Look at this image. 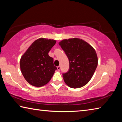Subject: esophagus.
<instances>
[{"mask_svg":"<svg viewBox=\"0 0 122 122\" xmlns=\"http://www.w3.org/2000/svg\"><path fill=\"white\" fill-rule=\"evenodd\" d=\"M57 70H58V71H60V69H61V67L60 66H57Z\"/></svg>","mask_w":122,"mask_h":122,"instance_id":"esophagus-1","label":"esophagus"}]
</instances>
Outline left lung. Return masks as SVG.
I'll return each instance as SVG.
<instances>
[{
	"label": "left lung",
	"mask_w": 122,
	"mask_h": 122,
	"mask_svg": "<svg viewBox=\"0 0 122 122\" xmlns=\"http://www.w3.org/2000/svg\"><path fill=\"white\" fill-rule=\"evenodd\" d=\"M69 62L64 81L72 88H81L90 81L97 68L98 59L93 47L82 39H65L59 42Z\"/></svg>",
	"instance_id": "8db88e82"
}]
</instances>
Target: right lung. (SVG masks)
<instances>
[{
  "label": "right lung",
  "mask_w": 122,
  "mask_h": 122,
  "mask_svg": "<svg viewBox=\"0 0 122 122\" xmlns=\"http://www.w3.org/2000/svg\"><path fill=\"white\" fill-rule=\"evenodd\" d=\"M56 41L40 38L30 45L20 61V69L27 81L35 86L48 83L57 68L48 53Z\"/></svg>",
  "instance_id": "1"
}]
</instances>
